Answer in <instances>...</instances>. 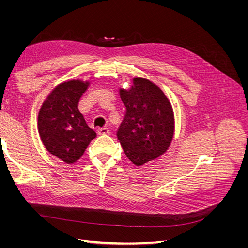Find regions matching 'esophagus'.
Listing matches in <instances>:
<instances>
[{
	"instance_id": "esophagus-1",
	"label": "esophagus",
	"mask_w": 248,
	"mask_h": 248,
	"mask_svg": "<svg viewBox=\"0 0 248 248\" xmlns=\"http://www.w3.org/2000/svg\"><path fill=\"white\" fill-rule=\"evenodd\" d=\"M97 133L100 134V136H102V134H108L109 130L108 128H99L98 130H97Z\"/></svg>"
}]
</instances>
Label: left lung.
Here are the masks:
<instances>
[{
	"mask_svg": "<svg viewBox=\"0 0 248 248\" xmlns=\"http://www.w3.org/2000/svg\"><path fill=\"white\" fill-rule=\"evenodd\" d=\"M125 115L117 130L124 153L141 166L167 151L174 134V114L161 90L148 79L136 78L129 90H120Z\"/></svg>",
	"mask_w": 248,
	"mask_h": 248,
	"instance_id": "1",
	"label": "left lung"
}]
</instances>
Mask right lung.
I'll return each instance as SVG.
<instances>
[{
    "mask_svg": "<svg viewBox=\"0 0 248 248\" xmlns=\"http://www.w3.org/2000/svg\"><path fill=\"white\" fill-rule=\"evenodd\" d=\"M88 82L69 80L54 89L43 102L38 116V130L47 151L66 163L78 160L95 137L78 104Z\"/></svg>",
    "mask_w": 248,
    "mask_h": 248,
    "instance_id": "add662e5",
    "label": "right lung"
}]
</instances>
